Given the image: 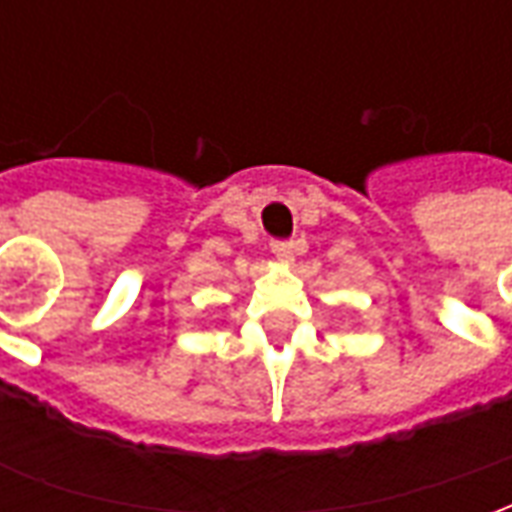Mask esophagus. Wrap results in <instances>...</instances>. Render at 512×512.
Returning <instances> with one entry per match:
<instances>
[{
	"mask_svg": "<svg viewBox=\"0 0 512 512\" xmlns=\"http://www.w3.org/2000/svg\"><path fill=\"white\" fill-rule=\"evenodd\" d=\"M271 252L277 260L282 263H290L293 257H296V244L293 241H285V238H277V241H271Z\"/></svg>",
	"mask_w": 512,
	"mask_h": 512,
	"instance_id": "obj_1",
	"label": "esophagus"
}]
</instances>
